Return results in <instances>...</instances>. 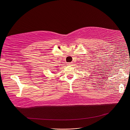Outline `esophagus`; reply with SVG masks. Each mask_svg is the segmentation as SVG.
<instances>
[{
  "label": "esophagus",
  "mask_w": 130,
  "mask_h": 130,
  "mask_svg": "<svg viewBox=\"0 0 130 130\" xmlns=\"http://www.w3.org/2000/svg\"><path fill=\"white\" fill-rule=\"evenodd\" d=\"M72 64V62H68V65H71Z\"/></svg>",
  "instance_id": "obj_1"
}]
</instances>
